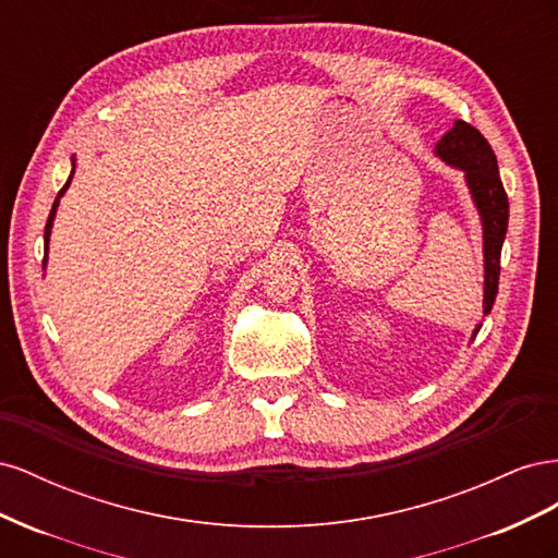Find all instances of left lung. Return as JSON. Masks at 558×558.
Segmentation results:
<instances>
[{"instance_id":"1","label":"left lung","mask_w":558,"mask_h":558,"mask_svg":"<svg viewBox=\"0 0 558 558\" xmlns=\"http://www.w3.org/2000/svg\"><path fill=\"white\" fill-rule=\"evenodd\" d=\"M435 156L465 174V183L482 218L484 230V316L492 312L498 295L500 248L508 232L510 202L498 174V160L484 134L465 121H456L435 144ZM475 328L472 337L480 332Z\"/></svg>"}]
</instances>
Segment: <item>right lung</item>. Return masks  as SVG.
I'll return each instance as SVG.
<instances>
[{
    "label": "right lung",
    "instance_id": "obj_1",
    "mask_svg": "<svg viewBox=\"0 0 558 558\" xmlns=\"http://www.w3.org/2000/svg\"><path fill=\"white\" fill-rule=\"evenodd\" d=\"M72 174H74V170H72ZM72 174H70V179H66V183L62 185V191L58 193V197H56V202H53V209H50V214H48V221H46V230H44V248H46V253H48V240H50V228H53V221H56V211H58V205H60V197L64 195V191L70 189V183H72ZM44 267H46V258H44Z\"/></svg>",
    "mask_w": 558,
    "mask_h": 558
}]
</instances>
